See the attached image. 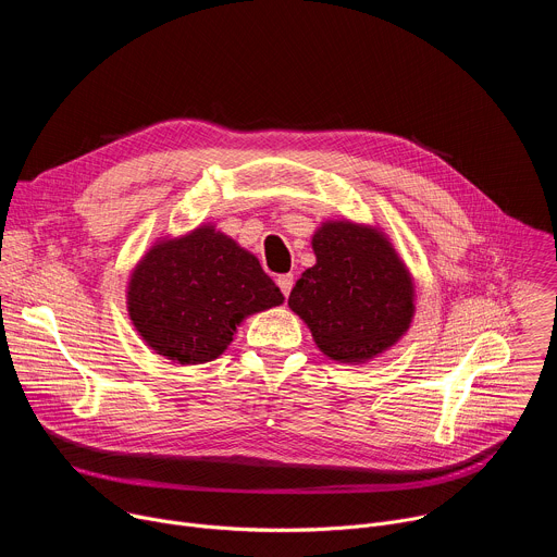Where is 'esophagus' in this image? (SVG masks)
<instances>
[{
  "label": "esophagus",
  "mask_w": 557,
  "mask_h": 557,
  "mask_svg": "<svg viewBox=\"0 0 557 557\" xmlns=\"http://www.w3.org/2000/svg\"><path fill=\"white\" fill-rule=\"evenodd\" d=\"M277 286H280V290L284 293V297H288V293H290V288H293V275H290V273L280 275V277H277Z\"/></svg>",
  "instance_id": "1"
}]
</instances>
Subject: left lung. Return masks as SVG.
<instances>
[{
    "label": "left lung",
    "mask_w": 557,
    "mask_h": 557,
    "mask_svg": "<svg viewBox=\"0 0 557 557\" xmlns=\"http://www.w3.org/2000/svg\"><path fill=\"white\" fill-rule=\"evenodd\" d=\"M317 264L290 290L288 306L335 361H366L410 329L414 286L383 233L326 222L312 237Z\"/></svg>",
    "instance_id": "8db88e82"
}]
</instances>
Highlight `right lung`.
Here are the masks:
<instances>
[{"mask_svg":"<svg viewBox=\"0 0 557 557\" xmlns=\"http://www.w3.org/2000/svg\"><path fill=\"white\" fill-rule=\"evenodd\" d=\"M282 301L258 258L213 226L151 247L127 290L129 320L140 337L178 363L220 357L247 314Z\"/></svg>","mask_w":557,"mask_h":557,"instance_id":"obj_1","label":"right lung"}]
</instances>
